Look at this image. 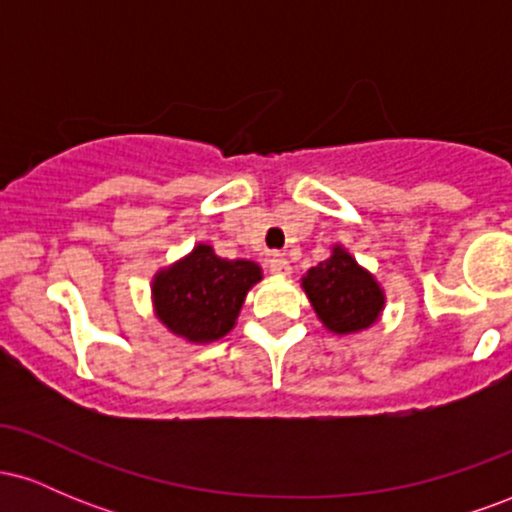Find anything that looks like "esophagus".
Wrapping results in <instances>:
<instances>
[{"label": "esophagus", "instance_id": "obj_1", "mask_svg": "<svg viewBox=\"0 0 512 512\" xmlns=\"http://www.w3.org/2000/svg\"><path fill=\"white\" fill-rule=\"evenodd\" d=\"M269 272L276 276H289L291 274V264L284 255H272L269 257Z\"/></svg>", "mask_w": 512, "mask_h": 512}]
</instances>
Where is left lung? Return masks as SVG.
Returning <instances> with one entry per match:
<instances>
[{
	"mask_svg": "<svg viewBox=\"0 0 512 512\" xmlns=\"http://www.w3.org/2000/svg\"><path fill=\"white\" fill-rule=\"evenodd\" d=\"M301 289L325 330L339 337L366 332L385 310V289L375 274L356 262L344 245H332L330 257L303 274Z\"/></svg>",
	"mask_w": 512,
	"mask_h": 512,
	"instance_id": "1",
	"label": "left lung"
}]
</instances>
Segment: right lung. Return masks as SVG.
<instances>
[{"mask_svg":"<svg viewBox=\"0 0 512 512\" xmlns=\"http://www.w3.org/2000/svg\"><path fill=\"white\" fill-rule=\"evenodd\" d=\"M262 281L252 260H226L207 243L161 267L151 279L154 315L175 337L190 344H211L236 327L245 296Z\"/></svg>","mask_w":512,"mask_h":512,"instance_id":"1","label":"right lung"}]
</instances>
